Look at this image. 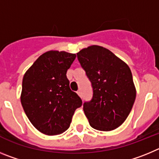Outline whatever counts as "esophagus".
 Here are the masks:
<instances>
[{
    "instance_id": "1",
    "label": "esophagus",
    "mask_w": 159,
    "mask_h": 159,
    "mask_svg": "<svg viewBox=\"0 0 159 159\" xmlns=\"http://www.w3.org/2000/svg\"><path fill=\"white\" fill-rule=\"evenodd\" d=\"M77 94H78V95L80 97H81V95H82V93H81L80 91H78V92H77Z\"/></svg>"
}]
</instances>
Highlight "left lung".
I'll return each instance as SVG.
<instances>
[{
  "label": "left lung",
  "mask_w": 159,
  "mask_h": 159,
  "mask_svg": "<svg viewBox=\"0 0 159 159\" xmlns=\"http://www.w3.org/2000/svg\"><path fill=\"white\" fill-rule=\"evenodd\" d=\"M77 57L93 88V98L84 103L91 127L111 131L129 116L136 97L131 71L110 50L99 45L81 49Z\"/></svg>",
  "instance_id": "8db88e82"
}]
</instances>
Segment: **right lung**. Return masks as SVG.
Instances as JSON below:
<instances>
[{"instance_id": "1", "label": "right lung", "mask_w": 159, "mask_h": 159, "mask_svg": "<svg viewBox=\"0 0 159 159\" xmlns=\"http://www.w3.org/2000/svg\"><path fill=\"white\" fill-rule=\"evenodd\" d=\"M75 57L64 51H48L24 75L20 102L29 121L43 134L57 135L66 131L75 111L82 106L66 75Z\"/></svg>"}]
</instances>
